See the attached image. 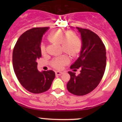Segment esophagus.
Segmentation results:
<instances>
[{"mask_svg": "<svg viewBox=\"0 0 122 122\" xmlns=\"http://www.w3.org/2000/svg\"><path fill=\"white\" fill-rule=\"evenodd\" d=\"M62 74V71H56V75H61Z\"/></svg>", "mask_w": 122, "mask_h": 122, "instance_id": "esophagus-1", "label": "esophagus"}]
</instances>
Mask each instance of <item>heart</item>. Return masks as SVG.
<instances>
[{
	"mask_svg": "<svg viewBox=\"0 0 122 122\" xmlns=\"http://www.w3.org/2000/svg\"><path fill=\"white\" fill-rule=\"evenodd\" d=\"M50 41L61 44L62 50L71 56H75L80 51L81 43L79 38L73 32L66 33L62 30H56L48 35ZM42 54L45 53V46L42 44L40 46ZM69 62V59L65 55H62L54 59L52 65L57 69H61Z\"/></svg>",
	"mask_w": 122,
	"mask_h": 122,
	"instance_id": "heart-1",
	"label": "heart"
}]
</instances>
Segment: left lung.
<instances>
[{
	"label": "left lung",
	"mask_w": 122,
	"mask_h": 122,
	"mask_svg": "<svg viewBox=\"0 0 122 122\" xmlns=\"http://www.w3.org/2000/svg\"><path fill=\"white\" fill-rule=\"evenodd\" d=\"M81 36V50L71 68L81 70L78 76L68 71L70 79L66 87L70 93L82 96L97 87L103 77L106 65V52L104 44L95 33L89 29L76 27Z\"/></svg>",
	"instance_id": "left-lung-1"
}]
</instances>
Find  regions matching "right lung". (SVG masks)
<instances>
[{
	"label": "right lung",
	"instance_id": "obj_1",
	"mask_svg": "<svg viewBox=\"0 0 122 122\" xmlns=\"http://www.w3.org/2000/svg\"><path fill=\"white\" fill-rule=\"evenodd\" d=\"M49 27L33 28L21 35L13 52V66L19 82L29 92L40 93L49 90L55 78L52 70L39 71L36 60L41 57L42 37Z\"/></svg>",
	"mask_w": 122,
	"mask_h": 122
}]
</instances>
